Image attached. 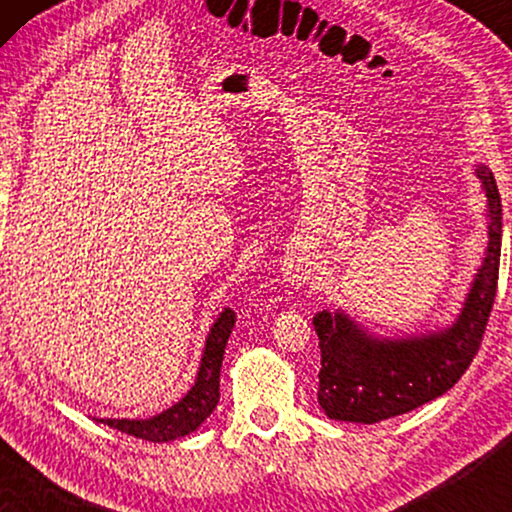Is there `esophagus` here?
Returning <instances> with one entry per match:
<instances>
[{
	"label": "esophagus",
	"mask_w": 512,
	"mask_h": 512,
	"mask_svg": "<svg viewBox=\"0 0 512 512\" xmlns=\"http://www.w3.org/2000/svg\"><path fill=\"white\" fill-rule=\"evenodd\" d=\"M310 275H312V268L307 263H291V265H286L284 268V279L286 282H289L291 286H300L303 282H307V279H310Z\"/></svg>",
	"instance_id": "esophagus-1"
}]
</instances>
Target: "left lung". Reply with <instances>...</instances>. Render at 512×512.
Masks as SVG:
<instances>
[{
  "label": "left lung",
  "instance_id": "8db88e82",
  "mask_svg": "<svg viewBox=\"0 0 512 512\" xmlns=\"http://www.w3.org/2000/svg\"><path fill=\"white\" fill-rule=\"evenodd\" d=\"M485 193L487 247L450 324L426 331L380 335L347 310H321L319 405L331 419L377 424L405 415L450 391L478 352L496 296L501 258V198L494 174L475 163Z\"/></svg>",
  "mask_w": 512,
  "mask_h": 512
}]
</instances>
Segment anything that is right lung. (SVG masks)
Returning <instances> with one entry per match:
<instances>
[{"instance_id":"add662e5","label":"right lung","mask_w":512,"mask_h":512,"mask_svg":"<svg viewBox=\"0 0 512 512\" xmlns=\"http://www.w3.org/2000/svg\"><path fill=\"white\" fill-rule=\"evenodd\" d=\"M235 326V312L230 307H223L214 324L209 326L205 347L198 363V373L184 396L170 408L151 415L146 419H130V417H100L95 422L111 429L128 433V436L149 440V443H170L184 436H191L193 431L200 429V424L212 415L219 405V377L223 352H226L228 338Z\"/></svg>"}]
</instances>
